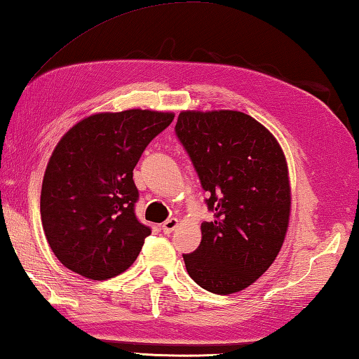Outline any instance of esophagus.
<instances>
[{
    "mask_svg": "<svg viewBox=\"0 0 359 359\" xmlns=\"http://www.w3.org/2000/svg\"><path fill=\"white\" fill-rule=\"evenodd\" d=\"M177 226H179V219L177 218H169V219L165 221V223H163L161 229H163V232H165V233H171Z\"/></svg>",
    "mask_w": 359,
    "mask_h": 359,
    "instance_id": "1",
    "label": "esophagus"
}]
</instances>
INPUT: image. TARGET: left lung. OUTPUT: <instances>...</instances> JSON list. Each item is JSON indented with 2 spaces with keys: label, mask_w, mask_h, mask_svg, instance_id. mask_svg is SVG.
<instances>
[{
  "label": "left lung",
  "mask_w": 359,
  "mask_h": 359,
  "mask_svg": "<svg viewBox=\"0 0 359 359\" xmlns=\"http://www.w3.org/2000/svg\"><path fill=\"white\" fill-rule=\"evenodd\" d=\"M175 133L208 193L215 219L201 224V245L184 254L202 289L229 295L269 270L287 233L292 193L278 140L254 117L232 109L179 114Z\"/></svg>",
  "instance_id": "8db88e82"
}]
</instances>
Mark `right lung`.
Listing matches in <instances>:
<instances>
[{
	"label": "right lung",
	"instance_id": "add662e5",
	"mask_svg": "<svg viewBox=\"0 0 359 359\" xmlns=\"http://www.w3.org/2000/svg\"><path fill=\"white\" fill-rule=\"evenodd\" d=\"M174 113L126 109L76 122L57 142L45 169L41 218L57 260L88 279L126 271L151 229L135 217L133 169Z\"/></svg>",
	"mask_w": 359,
	"mask_h": 359
}]
</instances>
